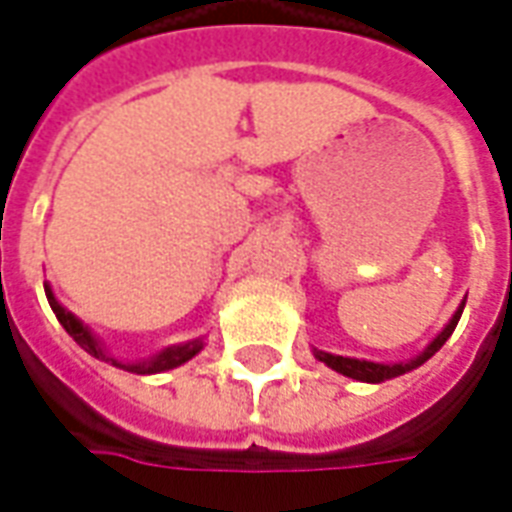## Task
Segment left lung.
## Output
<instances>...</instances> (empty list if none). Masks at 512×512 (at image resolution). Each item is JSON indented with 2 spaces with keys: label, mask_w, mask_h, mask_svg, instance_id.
<instances>
[{
  "label": "left lung",
  "mask_w": 512,
  "mask_h": 512,
  "mask_svg": "<svg viewBox=\"0 0 512 512\" xmlns=\"http://www.w3.org/2000/svg\"><path fill=\"white\" fill-rule=\"evenodd\" d=\"M461 312H464V304L458 306V312L453 314V320H450L448 325H445V331L439 333L437 339L426 347V350L420 352L418 358L410 363H393V366H385V363H372V361H358V358H342V355H331V352H317V358L323 363H328L331 369H336L339 374H344V377H352V380H361V382H382V380H391V377H399V374L410 372V369H415V366H420V363H426L434 355V352L442 347V344L448 342L450 333L456 331L458 325V317H461Z\"/></svg>",
  "instance_id": "8db88e82"
}]
</instances>
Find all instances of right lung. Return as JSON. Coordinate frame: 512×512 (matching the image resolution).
<instances>
[{
	"label": "right lung",
	"mask_w": 512,
	"mask_h": 512,
	"mask_svg": "<svg viewBox=\"0 0 512 512\" xmlns=\"http://www.w3.org/2000/svg\"><path fill=\"white\" fill-rule=\"evenodd\" d=\"M45 295H48V304H51V309H54L56 320L64 325V331L73 336L75 342L81 344L83 350L89 352V355H94V358H102V361H108V355L100 350V344L94 342V336L86 328L81 325V320H75L73 314L67 312L59 301L54 298V293H51V287H45ZM200 347H203V342L200 339H195V342H187V344H179V347H168V350H162L160 355H154V358H149V361H140V363H119L113 361V366H119V369H127V372L132 374H157V372H168V369H173V366H181L184 361H189L195 352H200Z\"/></svg>",
	"instance_id": "right-lung-1"
}]
</instances>
